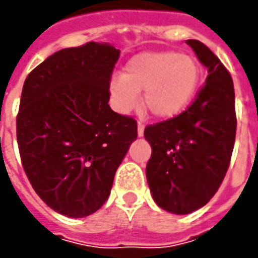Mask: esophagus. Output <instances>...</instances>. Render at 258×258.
<instances>
[{
  "mask_svg": "<svg viewBox=\"0 0 258 258\" xmlns=\"http://www.w3.org/2000/svg\"><path fill=\"white\" fill-rule=\"evenodd\" d=\"M144 130H145V125H144L142 121H140V123H138V137H142V135H144Z\"/></svg>",
  "mask_w": 258,
  "mask_h": 258,
  "instance_id": "1",
  "label": "esophagus"
}]
</instances>
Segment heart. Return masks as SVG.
Segmentation results:
<instances>
[{"label": "heart", "mask_w": 258, "mask_h": 258, "mask_svg": "<svg viewBox=\"0 0 258 258\" xmlns=\"http://www.w3.org/2000/svg\"><path fill=\"white\" fill-rule=\"evenodd\" d=\"M200 66L192 55L177 51H152L131 58L121 77L113 79L109 92L120 113H130L144 92V106L159 120H171L185 112L199 88Z\"/></svg>", "instance_id": "b5f03b06"}]
</instances>
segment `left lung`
I'll return each mask as SVG.
<instances>
[{
  "mask_svg": "<svg viewBox=\"0 0 258 258\" xmlns=\"http://www.w3.org/2000/svg\"><path fill=\"white\" fill-rule=\"evenodd\" d=\"M186 44L207 68L205 85L185 112L144 131L152 146L148 185L157 206L174 214H189L214 196L229 167L236 135L231 74L203 42Z\"/></svg>",
  "mask_w": 258,
  "mask_h": 258,
  "instance_id": "obj_1",
  "label": "left lung"
}]
</instances>
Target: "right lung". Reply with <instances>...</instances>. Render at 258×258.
Listing matches in <instances>:
<instances>
[{
  "mask_svg": "<svg viewBox=\"0 0 258 258\" xmlns=\"http://www.w3.org/2000/svg\"><path fill=\"white\" fill-rule=\"evenodd\" d=\"M120 49L87 42L64 48L27 76L16 137L22 166L36 194L72 218L106 202L137 121L109 106V84Z\"/></svg>",
  "mask_w": 258,
  "mask_h": 258,
  "instance_id": "obj_1",
  "label": "right lung"
}]
</instances>
